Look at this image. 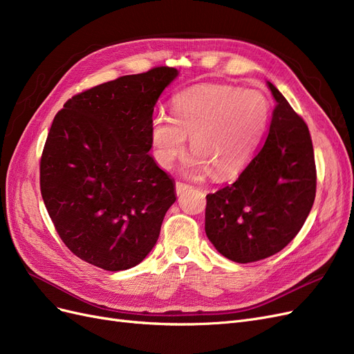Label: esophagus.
I'll list each match as a JSON object with an SVG mask.
<instances>
[{
    "label": "esophagus",
    "mask_w": 354,
    "mask_h": 354,
    "mask_svg": "<svg viewBox=\"0 0 354 354\" xmlns=\"http://www.w3.org/2000/svg\"><path fill=\"white\" fill-rule=\"evenodd\" d=\"M187 189H190V186L186 185V183H180V181H177V183H176V192H177V195L185 194V192H186Z\"/></svg>",
    "instance_id": "esophagus-1"
}]
</instances>
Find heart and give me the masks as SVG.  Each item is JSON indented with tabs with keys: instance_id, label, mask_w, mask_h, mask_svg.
<instances>
[{
	"instance_id": "obj_1",
	"label": "heart",
	"mask_w": 354,
	"mask_h": 354,
	"mask_svg": "<svg viewBox=\"0 0 354 354\" xmlns=\"http://www.w3.org/2000/svg\"><path fill=\"white\" fill-rule=\"evenodd\" d=\"M270 118V102L260 90L233 85L202 84L178 93L173 116L158 112L151 122V138L158 162L169 168L186 149L190 176L212 173L218 178L238 174L254 155Z\"/></svg>"
}]
</instances>
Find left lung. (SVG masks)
<instances>
[{
	"label": "left lung",
	"instance_id": "8db88e82",
	"mask_svg": "<svg viewBox=\"0 0 354 354\" xmlns=\"http://www.w3.org/2000/svg\"><path fill=\"white\" fill-rule=\"evenodd\" d=\"M269 134L236 181L207 195L205 233L226 259L252 263L282 251L308 216L316 196L312 138L282 93Z\"/></svg>",
	"mask_w": 354,
	"mask_h": 354
}]
</instances>
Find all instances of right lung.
Masks as SVG:
<instances>
[{"label":"right lung","mask_w":354,"mask_h":354,"mask_svg":"<svg viewBox=\"0 0 354 354\" xmlns=\"http://www.w3.org/2000/svg\"><path fill=\"white\" fill-rule=\"evenodd\" d=\"M178 77L160 66L73 95L53 120L41 195L60 239L81 260L120 272L142 263L176 202L149 151L159 95Z\"/></svg>","instance_id":"right-lung-1"}]
</instances>
